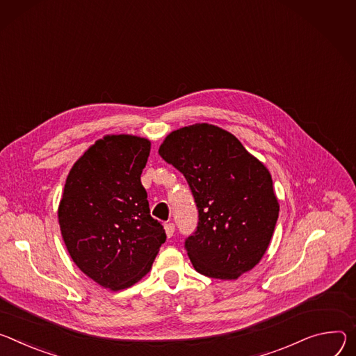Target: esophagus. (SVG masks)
<instances>
[{"instance_id":"esophagus-1","label":"esophagus","mask_w":356,"mask_h":356,"mask_svg":"<svg viewBox=\"0 0 356 356\" xmlns=\"http://www.w3.org/2000/svg\"><path fill=\"white\" fill-rule=\"evenodd\" d=\"M174 232H175V225H174L172 222L165 223V233H167L168 238H172V236H174Z\"/></svg>"}]
</instances>
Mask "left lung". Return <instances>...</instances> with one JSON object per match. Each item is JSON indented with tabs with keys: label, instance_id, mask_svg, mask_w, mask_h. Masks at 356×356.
<instances>
[{
	"label": "left lung",
	"instance_id": "1",
	"mask_svg": "<svg viewBox=\"0 0 356 356\" xmlns=\"http://www.w3.org/2000/svg\"><path fill=\"white\" fill-rule=\"evenodd\" d=\"M158 152L184 174L198 208L185 241L195 270L220 280L252 270L280 211L268 170L233 134L207 123L172 131Z\"/></svg>",
	"mask_w": 356,
	"mask_h": 356
}]
</instances>
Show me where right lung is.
Returning a JSON list of instances; mask_svg holds the SVG:
<instances>
[{
  "instance_id": "right-lung-1",
  "label": "right lung",
  "mask_w": 356,
  "mask_h": 356,
  "mask_svg": "<svg viewBox=\"0 0 356 356\" xmlns=\"http://www.w3.org/2000/svg\"><path fill=\"white\" fill-rule=\"evenodd\" d=\"M149 149L147 138L106 136L66 178L58 209L63 242L74 264L110 290L141 280L167 239L140 179Z\"/></svg>"
}]
</instances>
